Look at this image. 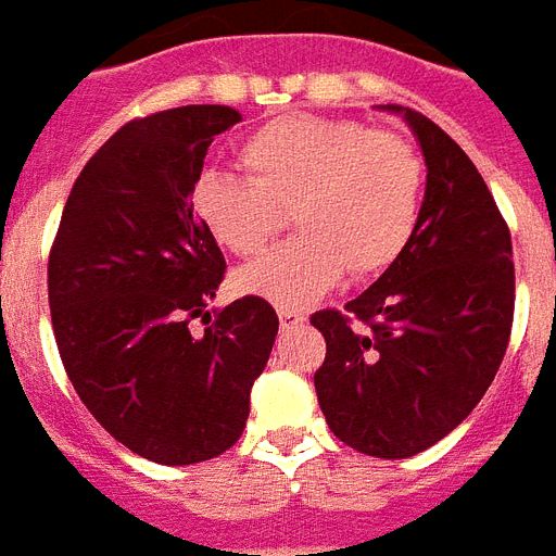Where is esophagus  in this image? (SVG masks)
Listing matches in <instances>:
<instances>
[{
	"label": "esophagus",
	"mask_w": 556,
	"mask_h": 556,
	"mask_svg": "<svg viewBox=\"0 0 556 556\" xmlns=\"http://www.w3.org/2000/svg\"><path fill=\"white\" fill-rule=\"evenodd\" d=\"M279 323H282V329H294V326H303L305 314L296 312V308H279Z\"/></svg>",
	"instance_id": "1"
}]
</instances>
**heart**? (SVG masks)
Segmentation results:
<instances>
[{"instance_id":"heart-1","label":"heart","mask_w":556,"mask_h":556,"mask_svg":"<svg viewBox=\"0 0 556 556\" xmlns=\"http://www.w3.org/2000/svg\"><path fill=\"white\" fill-rule=\"evenodd\" d=\"M251 181L207 169L190 192L204 230L236 256H253L291 210L296 236L239 270L244 294L303 308L349 274H378L413 242L424 204V164L397 135L357 121L286 115L239 147Z\"/></svg>"}]
</instances>
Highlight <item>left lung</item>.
Segmentation results:
<instances>
[{
    "label": "left lung",
    "instance_id": "left-lung-1",
    "mask_svg": "<svg viewBox=\"0 0 556 556\" xmlns=\"http://www.w3.org/2000/svg\"><path fill=\"white\" fill-rule=\"evenodd\" d=\"M383 112L404 117L421 147V218L406 251L346 303L349 314L312 317L326 338L314 389L343 444L409 458L456 430L496 378L514 323V251L465 150L413 109Z\"/></svg>",
    "mask_w": 556,
    "mask_h": 556
}]
</instances>
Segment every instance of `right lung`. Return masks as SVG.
I'll list each match as a JSON object with an SVG mask.
<instances>
[{
  "instance_id": "obj_1",
  "label": "right lung",
  "mask_w": 556,
  "mask_h": 556,
  "mask_svg": "<svg viewBox=\"0 0 556 556\" xmlns=\"http://www.w3.org/2000/svg\"><path fill=\"white\" fill-rule=\"evenodd\" d=\"M239 121L230 106H178L117 129L74 181L48 256L56 349L77 395L159 465L233 447L279 329L260 296L207 312L225 256L190 192L213 138ZM195 316L211 323L201 336Z\"/></svg>"
}]
</instances>
